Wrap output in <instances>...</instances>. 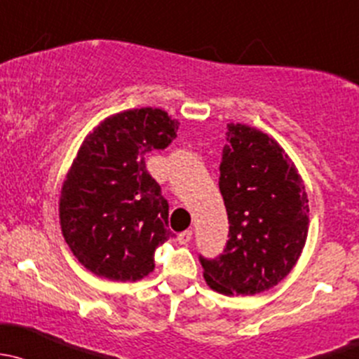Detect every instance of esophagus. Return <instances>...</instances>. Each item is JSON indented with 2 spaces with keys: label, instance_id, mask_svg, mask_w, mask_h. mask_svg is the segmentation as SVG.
<instances>
[{
  "label": "esophagus",
  "instance_id": "obj_1",
  "mask_svg": "<svg viewBox=\"0 0 359 359\" xmlns=\"http://www.w3.org/2000/svg\"><path fill=\"white\" fill-rule=\"evenodd\" d=\"M190 240H191V230H187V231H183V233L178 235V242L181 243V245H187Z\"/></svg>",
  "mask_w": 359,
  "mask_h": 359
}]
</instances>
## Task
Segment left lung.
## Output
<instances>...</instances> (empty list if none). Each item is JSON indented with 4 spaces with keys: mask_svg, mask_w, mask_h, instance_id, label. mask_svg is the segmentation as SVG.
<instances>
[{
    "mask_svg": "<svg viewBox=\"0 0 359 359\" xmlns=\"http://www.w3.org/2000/svg\"><path fill=\"white\" fill-rule=\"evenodd\" d=\"M228 212L226 249L204 259V278L224 295H256L292 271L308 238L304 181L276 140L247 124H228L219 165Z\"/></svg>",
    "mask_w": 359,
    "mask_h": 359,
    "instance_id": "1",
    "label": "left lung"
}]
</instances>
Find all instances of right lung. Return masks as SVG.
Masks as SVG:
<instances>
[{"label":"right lung","mask_w":359,"mask_h":359,"mask_svg":"<svg viewBox=\"0 0 359 359\" xmlns=\"http://www.w3.org/2000/svg\"><path fill=\"white\" fill-rule=\"evenodd\" d=\"M180 123L143 107L103 119L84 138L62 184V235L76 259L100 278L136 282L154 271V252L169 236V205L145 168Z\"/></svg>","instance_id":"add662e5"}]
</instances>
